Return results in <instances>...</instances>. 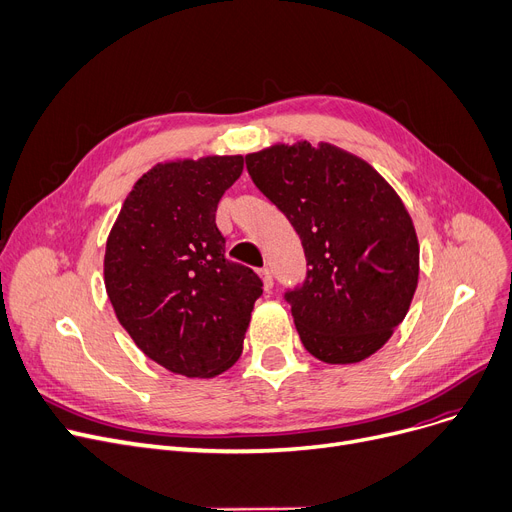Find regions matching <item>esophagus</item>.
Wrapping results in <instances>:
<instances>
[{"label":"esophagus","instance_id":"esophagus-1","mask_svg":"<svg viewBox=\"0 0 512 512\" xmlns=\"http://www.w3.org/2000/svg\"><path fill=\"white\" fill-rule=\"evenodd\" d=\"M258 275H260V279L264 283V289H271L273 287V273H271L269 266H264V269H260Z\"/></svg>","mask_w":512,"mask_h":512}]
</instances>
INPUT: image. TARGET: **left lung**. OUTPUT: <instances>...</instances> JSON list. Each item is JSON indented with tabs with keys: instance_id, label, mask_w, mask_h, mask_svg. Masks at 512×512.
<instances>
[{
	"instance_id": "8db88e82",
	"label": "left lung",
	"mask_w": 512,
	"mask_h": 512,
	"mask_svg": "<svg viewBox=\"0 0 512 512\" xmlns=\"http://www.w3.org/2000/svg\"><path fill=\"white\" fill-rule=\"evenodd\" d=\"M246 164L302 239L306 281L285 298L304 348L327 364L381 350L419 285V239L396 189L327 141L273 143Z\"/></svg>"
}]
</instances>
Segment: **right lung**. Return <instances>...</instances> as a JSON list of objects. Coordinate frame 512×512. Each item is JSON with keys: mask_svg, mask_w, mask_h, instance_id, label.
I'll return each instance as SVG.
<instances>
[{"mask_svg": "<svg viewBox=\"0 0 512 512\" xmlns=\"http://www.w3.org/2000/svg\"><path fill=\"white\" fill-rule=\"evenodd\" d=\"M243 156L158 162L110 229L104 285L135 346L170 373L210 379L241 356L262 281L225 258L216 206Z\"/></svg>", "mask_w": 512, "mask_h": 512, "instance_id": "1", "label": "right lung"}]
</instances>
